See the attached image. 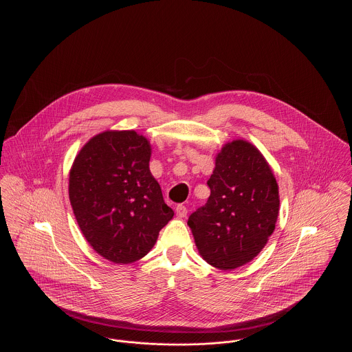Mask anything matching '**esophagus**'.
<instances>
[{
    "label": "esophagus",
    "instance_id": "obj_1",
    "mask_svg": "<svg viewBox=\"0 0 352 352\" xmlns=\"http://www.w3.org/2000/svg\"><path fill=\"white\" fill-rule=\"evenodd\" d=\"M187 212H188V210H187V207H186V206L179 204V206L176 207V214H177V217H179V218H184V217L187 215Z\"/></svg>",
    "mask_w": 352,
    "mask_h": 352
}]
</instances>
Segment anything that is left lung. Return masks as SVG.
I'll use <instances>...</instances> for the list:
<instances>
[{
    "mask_svg": "<svg viewBox=\"0 0 352 352\" xmlns=\"http://www.w3.org/2000/svg\"><path fill=\"white\" fill-rule=\"evenodd\" d=\"M210 197L188 218L201 257L234 270L256 257L275 229L278 184L263 154L239 140L226 144L207 180Z\"/></svg>",
    "mask_w": 352,
    "mask_h": 352,
    "instance_id": "obj_1",
    "label": "left lung"
}]
</instances>
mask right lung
Returning <instances> with one entry per match:
<instances>
[{
  "mask_svg": "<svg viewBox=\"0 0 352 352\" xmlns=\"http://www.w3.org/2000/svg\"><path fill=\"white\" fill-rule=\"evenodd\" d=\"M151 151L135 131H104L81 149L70 170L77 223L91 247L116 264L144 257L175 214L151 176Z\"/></svg>",
  "mask_w": 352,
  "mask_h": 352,
  "instance_id": "add662e5",
  "label": "right lung"
}]
</instances>
